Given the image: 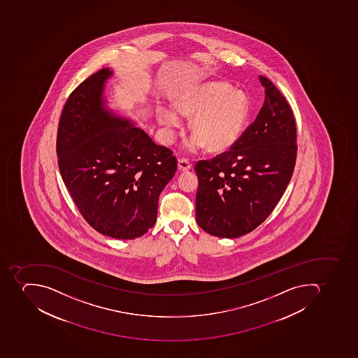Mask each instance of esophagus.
<instances>
[{
  "label": "esophagus",
  "mask_w": 358,
  "mask_h": 358,
  "mask_svg": "<svg viewBox=\"0 0 358 358\" xmlns=\"http://www.w3.org/2000/svg\"><path fill=\"white\" fill-rule=\"evenodd\" d=\"M192 168V164L187 159L182 158L178 161V169L180 171H186V170H190Z\"/></svg>",
  "instance_id": "esophagus-1"
}]
</instances>
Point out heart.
Listing matches in <instances>:
<instances>
[{
	"instance_id": "1",
	"label": "heart",
	"mask_w": 358,
	"mask_h": 358,
	"mask_svg": "<svg viewBox=\"0 0 358 358\" xmlns=\"http://www.w3.org/2000/svg\"><path fill=\"white\" fill-rule=\"evenodd\" d=\"M176 108L158 110V121L164 127V140L171 142L181 127L180 115L192 117L194 133L187 148L190 151L207 145L211 152H222L240 138L250 114L245 94L234 90L225 83L209 82L190 88L178 99Z\"/></svg>"
}]
</instances>
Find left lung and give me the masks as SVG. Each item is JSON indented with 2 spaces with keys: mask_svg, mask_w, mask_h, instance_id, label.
<instances>
[{
  "mask_svg": "<svg viewBox=\"0 0 358 358\" xmlns=\"http://www.w3.org/2000/svg\"><path fill=\"white\" fill-rule=\"evenodd\" d=\"M265 101L259 115L226 152L198 161L196 220L217 237L236 238L261 225L290 182L296 125L285 96L259 76Z\"/></svg>",
  "mask_w": 358,
  "mask_h": 358,
  "instance_id": "1",
  "label": "left lung"
}]
</instances>
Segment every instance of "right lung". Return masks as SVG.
Segmentation results:
<instances>
[{
    "label": "right lung",
    "mask_w": 358,
    "mask_h": 358,
    "mask_svg": "<svg viewBox=\"0 0 358 358\" xmlns=\"http://www.w3.org/2000/svg\"><path fill=\"white\" fill-rule=\"evenodd\" d=\"M104 68L71 92L60 116V175L84 220L103 235L133 240L155 226L158 200L177 159L103 104Z\"/></svg>",
    "instance_id": "1"
}]
</instances>
